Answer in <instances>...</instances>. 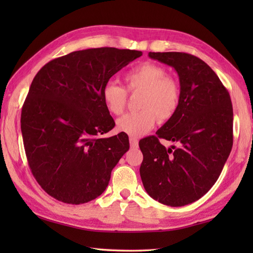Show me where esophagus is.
<instances>
[{"label":"esophagus","instance_id":"1","mask_svg":"<svg viewBox=\"0 0 253 253\" xmlns=\"http://www.w3.org/2000/svg\"><path fill=\"white\" fill-rule=\"evenodd\" d=\"M129 143H130V147L131 148H138V140L136 138H129Z\"/></svg>","mask_w":253,"mask_h":253}]
</instances>
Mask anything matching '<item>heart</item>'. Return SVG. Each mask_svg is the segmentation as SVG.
I'll return each instance as SVG.
<instances>
[{"label":"heart","mask_w":253,"mask_h":253,"mask_svg":"<svg viewBox=\"0 0 253 253\" xmlns=\"http://www.w3.org/2000/svg\"><path fill=\"white\" fill-rule=\"evenodd\" d=\"M124 82L128 92H141L138 102L140 111L118 118L116 128L120 132L131 137L141 136L151 129L158 120L168 122L176 114L181 100V88L164 67L143 63L127 72ZM127 91L112 82L104 84L102 100L111 114L121 115L125 110Z\"/></svg>","instance_id":"obj_1"}]
</instances>
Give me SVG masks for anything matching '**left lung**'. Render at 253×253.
<instances>
[{
  "mask_svg": "<svg viewBox=\"0 0 253 253\" xmlns=\"http://www.w3.org/2000/svg\"><path fill=\"white\" fill-rule=\"evenodd\" d=\"M174 67L181 100L176 114L139 141L140 176L149 196L169 207L199 200L222 173L233 147V105L217 75L200 58L184 52H149ZM160 138L179 143L166 149Z\"/></svg>",
  "mask_w": 253,
  "mask_h": 253,
  "instance_id": "obj_1",
  "label": "left lung"
}]
</instances>
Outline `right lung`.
Wrapping results in <instances>:
<instances>
[{
    "mask_svg": "<svg viewBox=\"0 0 253 253\" xmlns=\"http://www.w3.org/2000/svg\"><path fill=\"white\" fill-rule=\"evenodd\" d=\"M141 55L116 47L75 51L37 73L21 109L20 127L31 173L47 195L82 204L106 189L129 140L124 132L99 137L115 126L102 89Z\"/></svg>",
    "mask_w": 253,
    "mask_h": 253,
    "instance_id": "right-lung-1",
    "label": "right lung"
}]
</instances>
